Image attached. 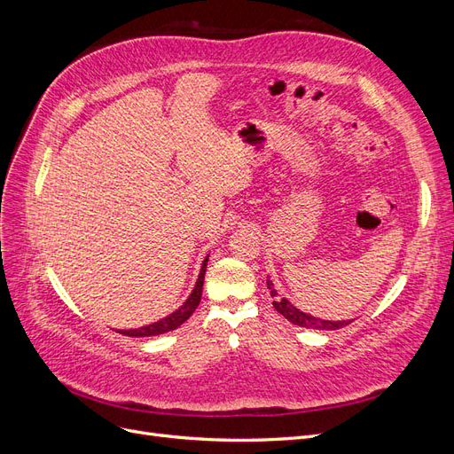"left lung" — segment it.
<instances>
[{"instance_id": "1", "label": "left lung", "mask_w": 454, "mask_h": 454, "mask_svg": "<svg viewBox=\"0 0 454 454\" xmlns=\"http://www.w3.org/2000/svg\"><path fill=\"white\" fill-rule=\"evenodd\" d=\"M267 287H269V292H270V297L274 299L272 301V307L277 309L286 320H290L295 325L307 327V329H340V327H345V325H348L352 322V320L332 322V320L316 318V316H310V314H307L303 310H299L297 307H294L286 297H278V292L274 290V284H272L270 278H267Z\"/></svg>"}]
</instances>
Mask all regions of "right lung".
Listing matches in <instances>:
<instances>
[{
    "instance_id": "right-lung-1",
    "label": "right lung",
    "mask_w": 454,
    "mask_h": 454,
    "mask_svg": "<svg viewBox=\"0 0 454 454\" xmlns=\"http://www.w3.org/2000/svg\"><path fill=\"white\" fill-rule=\"evenodd\" d=\"M206 263H208V255H206V259L202 261V267H200V272H199V278H197V284L193 287V292H191V295L187 297V301L180 309L174 310L168 316H164V318L159 320V322H153V324H149V325H142L138 329H119V333L127 335V337H155V335L168 333V332H172V329L180 327L189 318V316L195 312V309L200 303L202 284H204V274H206Z\"/></svg>"
}]
</instances>
